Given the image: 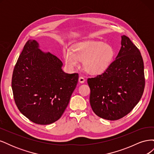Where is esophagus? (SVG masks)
<instances>
[{
    "instance_id": "34e87169",
    "label": "esophagus",
    "mask_w": 154,
    "mask_h": 154,
    "mask_svg": "<svg viewBox=\"0 0 154 154\" xmlns=\"http://www.w3.org/2000/svg\"><path fill=\"white\" fill-rule=\"evenodd\" d=\"M78 81H79V82L81 83H83L85 82V78H83V77H82V76H80V77H79Z\"/></svg>"
}]
</instances>
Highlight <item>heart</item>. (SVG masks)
Here are the masks:
<instances>
[{
  "label": "heart",
  "mask_w": 154,
  "mask_h": 154,
  "mask_svg": "<svg viewBox=\"0 0 154 154\" xmlns=\"http://www.w3.org/2000/svg\"><path fill=\"white\" fill-rule=\"evenodd\" d=\"M115 51L112 45L100 41H88L78 43L72 52L67 50L64 59L70 67H76L79 62H83L85 71L91 75H100L105 72L112 63Z\"/></svg>",
  "instance_id": "1"
}]
</instances>
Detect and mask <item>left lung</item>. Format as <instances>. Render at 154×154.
<instances>
[{"mask_svg": "<svg viewBox=\"0 0 154 154\" xmlns=\"http://www.w3.org/2000/svg\"><path fill=\"white\" fill-rule=\"evenodd\" d=\"M121 44L109 68L87 80L92 110L99 117L110 121L131 112L141 98L145 83L140 51L125 35L122 36Z\"/></svg>", "mask_w": 154, "mask_h": 154, "instance_id": "1", "label": "left lung"}]
</instances>
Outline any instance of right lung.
Masks as SVG:
<instances>
[{"label": "right lung", "mask_w": 154, "mask_h": 154, "mask_svg": "<svg viewBox=\"0 0 154 154\" xmlns=\"http://www.w3.org/2000/svg\"><path fill=\"white\" fill-rule=\"evenodd\" d=\"M29 40L12 76L14 100L20 112L32 122L49 125L61 117L78 81V74H67L56 56L40 49Z\"/></svg>", "instance_id": "1"}]
</instances>
